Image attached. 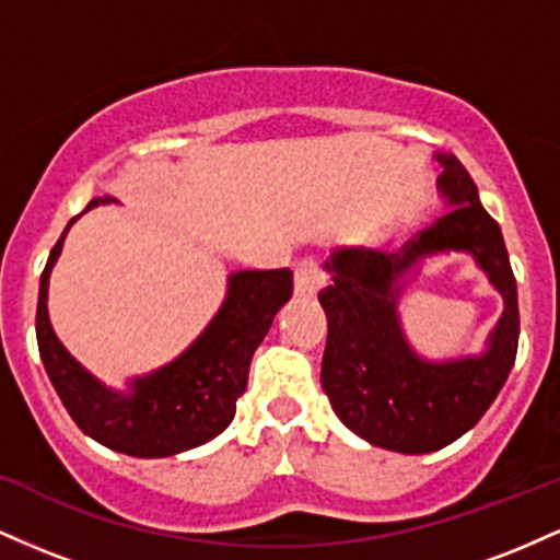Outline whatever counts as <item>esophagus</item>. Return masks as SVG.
<instances>
[{"label":"esophagus","mask_w":560,"mask_h":560,"mask_svg":"<svg viewBox=\"0 0 560 560\" xmlns=\"http://www.w3.org/2000/svg\"><path fill=\"white\" fill-rule=\"evenodd\" d=\"M320 284H324V279H320L316 260L305 258L294 266V294L298 298H316Z\"/></svg>","instance_id":"esophagus-1"}]
</instances>
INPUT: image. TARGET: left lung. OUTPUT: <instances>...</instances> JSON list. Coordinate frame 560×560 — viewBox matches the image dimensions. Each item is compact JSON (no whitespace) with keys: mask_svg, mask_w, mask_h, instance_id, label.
<instances>
[{"mask_svg":"<svg viewBox=\"0 0 560 560\" xmlns=\"http://www.w3.org/2000/svg\"><path fill=\"white\" fill-rule=\"evenodd\" d=\"M450 210L397 253L337 249L318 302L329 318L320 384L339 421L371 445L405 455L434 453L477 423L503 389L518 347V298L498 221L481 208L474 178L455 155L436 152ZM471 252L504 294L506 311L481 357L423 362L399 329L401 276L429 254Z\"/></svg>","mask_w":560,"mask_h":560,"instance_id":"8db88e82","label":"left lung"}]
</instances>
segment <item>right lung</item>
I'll list each match as a JSON object with an SVG mask.
<instances>
[{
    "label": "right lung",
    "instance_id": "add662e5",
    "mask_svg": "<svg viewBox=\"0 0 560 560\" xmlns=\"http://www.w3.org/2000/svg\"><path fill=\"white\" fill-rule=\"evenodd\" d=\"M107 202L115 199L96 197L86 210ZM73 221L49 253L36 305L38 352L70 419L100 445L133 458H168L210 442L234 419L236 400L247 389L249 361L271 329L279 307L292 298V271L276 268L231 273L226 300L208 329L176 361L133 378L124 395L89 374L49 324V273Z\"/></svg>",
    "mask_w": 560,
    "mask_h": 560
}]
</instances>
